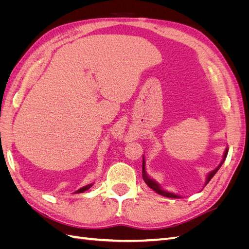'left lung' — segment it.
Returning a JSON list of instances; mask_svg holds the SVG:
<instances>
[{
  "instance_id": "8db88e82",
  "label": "left lung",
  "mask_w": 249,
  "mask_h": 249,
  "mask_svg": "<svg viewBox=\"0 0 249 249\" xmlns=\"http://www.w3.org/2000/svg\"><path fill=\"white\" fill-rule=\"evenodd\" d=\"M228 152H229V148L225 149V153H224L223 160H222V162L220 163L219 166H218L216 169H214L212 172H210V173H209V176H208V178H207V183H206V185L210 182L211 178H212L215 176V173L218 171V169L220 168V166L222 165V163H223V162H224V160H225V158H227V156H228ZM142 178H143V180H144V182L146 183V185H147L149 188H152V189H153L154 191H156L157 193H159V194L163 195V196L171 197V198H172V197H173V198H178V197H179V196H178V195L173 194V193L166 192V191H163L162 189H160L159 185H158V184L155 182V180L150 179V178L146 176V173H145V161H144V159H142Z\"/></svg>"
}]
</instances>
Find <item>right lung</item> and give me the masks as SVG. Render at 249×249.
Wrapping results in <instances>:
<instances>
[{"label": "right lung", "instance_id": "1", "mask_svg": "<svg viewBox=\"0 0 249 249\" xmlns=\"http://www.w3.org/2000/svg\"><path fill=\"white\" fill-rule=\"evenodd\" d=\"M91 186H92V185H91V184H90V185H87V186H84V187H82V188H81V189H79V190H78V191H77L76 193H81V192H84V191L88 190V189H89V188H90V187H91Z\"/></svg>", "mask_w": 249, "mask_h": 249}]
</instances>
